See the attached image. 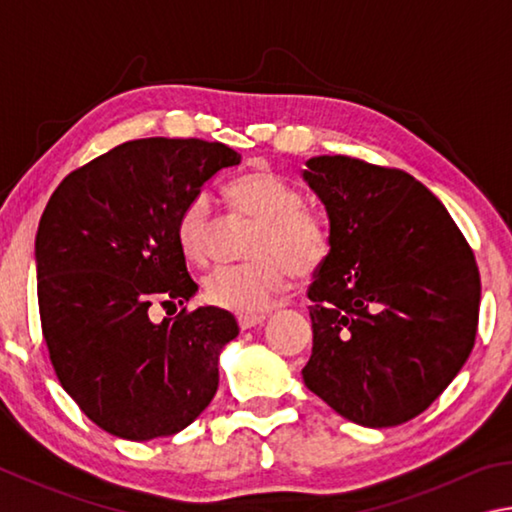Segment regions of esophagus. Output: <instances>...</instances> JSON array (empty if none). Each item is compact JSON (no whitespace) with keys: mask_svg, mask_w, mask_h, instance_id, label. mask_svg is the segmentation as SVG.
<instances>
[{"mask_svg":"<svg viewBox=\"0 0 512 512\" xmlns=\"http://www.w3.org/2000/svg\"><path fill=\"white\" fill-rule=\"evenodd\" d=\"M264 320H266V316H239V318H237V323H239V327H241V329H250V327L262 325Z\"/></svg>","mask_w":512,"mask_h":512,"instance_id":"1","label":"esophagus"}]
</instances>
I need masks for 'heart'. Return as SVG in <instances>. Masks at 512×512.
<instances>
[{"instance_id": "b5f03b06", "label": "heart", "mask_w": 512, "mask_h": 512, "mask_svg": "<svg viewBox=\"0 0 512 512\" xmlns=\"http://www.w3.org/2000/svg\"><path fill=\"white\" fill-rule=\"evenodd\" d=\"M225 198L237 214L257 221V228L248 239V262L207 273L203 296L225 311L259 314L287 287L289 271L307 277L323 266L329 255V232L314 212L300 207L298 189L271 169H255L232 180ZM212 228L210 196L194 194L176 221V244L187 262H205Z\"/></svg>"}]
</instances>
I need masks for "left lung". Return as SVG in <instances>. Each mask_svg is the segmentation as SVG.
Returning <instances> with one entry per match:
<instances>
[{"label":"left lung","mask_w":512,"mask_h":512,"mask_svg":"<svg viewBox=\"0 0 512 512\" xmlns=\"http://www.w3.org/2000/svg\"><path fill=\"white\" fill-rule=\"evenodd\" d=\"M329 219L307 296L314 348L302 379L361 427H395L452 384L474 348L481 280L445 205L400 169L348 155L305 162Z\"/></svg>","instance_id":"obj_1"}]
</instances>
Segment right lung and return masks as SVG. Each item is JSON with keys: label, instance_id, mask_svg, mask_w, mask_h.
Instances as JSON below:
<instances>
[{"label": "right lung", "instance_id": "add662e5", "mask_svg": "<svg viewBox=\"0 0 512 512\" xmlns=\"http://www.w3.org/2000/svg\"><path fill=\"white\" fill-rule=\"evenodd\" d=\"M237 164L241 155L221 142L133 140L69 173L42 212L36 271L49 359L69 397L112 436H173L219 388L235 316L198 307L153 323L149 307L196 296L178 214Z\"/></svg>", "mask_w": 512, "mask_h": 512}]
</instances>
